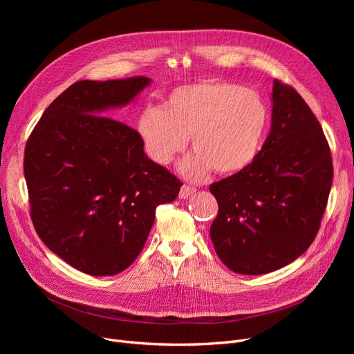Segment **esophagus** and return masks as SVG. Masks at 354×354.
<instances>
[{
    "instance_id": "obj_1",
    "label": "esophagus",
    "mask_w": 354,
    "mask_h": 354,
    "mask_svg": "<svg viewBox=\"0 0 354 354\" xmlns=\"http://www.w3.org/2000/svg\"><path fill=\"white\" fill-rule=\"evenodd\" d=\"M195 192H196V189L194 187H188V185H183V187L180 188V192H179V198L180 199H187V198H189Z\"/></svg>"
}]
</instances>
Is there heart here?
Segmentation results:
<instances>
[{
    "label": "heart",
    "mask_w": 354,
    "mask_h": 354,
    "mask_svg": "<svg viewBox=\"0 0 354 354\" xmlns=\"http://www.w3.org/2000/svg\"><path fill=\"white\" fill-rule=\"evenodd\" d=\"M267 107L255 91L228 82L180 86L162 109L145 107L136 130L146 155L167 165L187 147L195 151L180 165L182 174L201 179L244 171L258 155L267 126Z\"/></svg>",
    "instance_id": "1"
}]
</instances>
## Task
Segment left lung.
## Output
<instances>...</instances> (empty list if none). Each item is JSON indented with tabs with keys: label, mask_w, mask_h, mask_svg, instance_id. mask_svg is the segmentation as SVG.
Listing matches in <instances>:
<instances>
[{
	"label": "left lung",
	"mask_w": 354,
	"mask_h": 354,
	"mask_svg": "<svg viewBox=\"0 0 354 354\" xmlns=\"http://www.w3.org/2000/svg\"><path fill=\"white\" fill-rule=\"evenodd\" d=\"M271 130L254 162L212 183L214 248L231 271L267 274L299 258L327 207L333 162L322 124L291 86L274 80Z\"/></svg>",
	"instance_id": "left-lung-1"
}]
</instances>
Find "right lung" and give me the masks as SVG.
Here are the masks:
<instances>
[{
    "mask_svg": "<svg viewBox=\"0 0 354 354\" xmlns=\"http://www.w3.org/2000/svg\"><path fill=\"white\" fill-rule=\"evenodd\" d=\"M147 77L71 84L35 124L24 152L32 225L76 270L115 275L140 254L160 203L182 187L143 152L138 130L110 116Z\"/></svg>",
    "mask_w": 354,
    "mask_h": 354,
    "instance_id": "add662e5",
    "label": "right lung"
}]
</instances>
